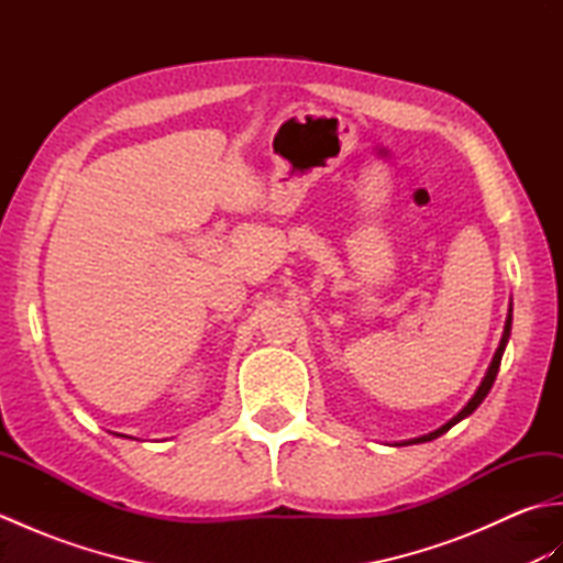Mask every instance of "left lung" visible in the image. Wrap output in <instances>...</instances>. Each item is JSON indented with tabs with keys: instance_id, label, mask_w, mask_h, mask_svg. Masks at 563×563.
<instances>
[{
	"instance_id": "8db88e82",
	"label": "left lung",
	"mask_w": 563,
	"mask_h": 563,
	"mask_svg": "<svg viewBox=\"0 0 563 563\" xmlns=\"http://www.w3.org/2000/svg\"><path fill=\"white\" fill-rule=\"evenodd\" d=\"M510 324H512V307L508 309V319H506V329H504V336H500V343H498V351H496V355H494V361H492V365H488V369H486V375H484V379H482V385H479V389L474 391V397L470 399V404L464 406V409L452 418V421H448L445 426H440L438 430H433V433H428V435H421V438H413V440H406V442H401V445H416V442H428V440H435V438H440L442 433H448V430L454 426V423H460L462 418H466L470 413H474L476 409H479V404L486 399V394L492 391V387H494V379H496V375H498V367H500V357H504V351H506V343H508V339H510Z\"/></svg>"
}]
</instances>
